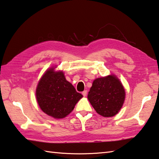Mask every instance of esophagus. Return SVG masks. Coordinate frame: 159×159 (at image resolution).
Wrapping results in <instances>:
<instances>
[{
  "mask_svg": "<svg viewBox=\"0 0 159 159\" xmlns=\"http://www.w3.org/2000/svg\"><path fill=\"white\" fill-rule=\"evenodd\" d=\"M82 93V95H83V96H87V91H84Z\"/></svg>",
  "mask_w": 159,
  "mask_h": 159,
  "instance_id": "obj_1",
  "label": "esophagus"
}]
</instances>
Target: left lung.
Returning a JSON list of instances; mask_svg holds the SVG:
<instances>
[{
  "instance_id": "left-lung-1",
  "label": "left lung",
  "mask_w": 159,
  "mask_h": 159,
  "mask_svg": "<svg viewBox=\"0 0 159 159\" xmlns=\"http://www.w3.org/2000/svg\"><path fill=\"white\" fill-rule=\"evenodd\" d=\"M88 99L97 113L110 117L116 115L123 105L125 90L115 75H109L94 80Z\"/></svg>"
}]
</instances>
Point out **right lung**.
I'll list each match as a JSON object with an SVG mask.
<instances>
[{
    "label": "right lung",
    "mask_w": 159,
    "mask_h": 159,
    "mask_svg": "<svg viewBox=\"0 0 159 159\" xmlns=\"http://www.w3.org/2000/svg\"><path fill=\"white\" fill-rule=\"evenodd\" d=\"M81 93L67 81L63 72L50 68L43 75L36 89V98L41 110L56 119L69 115L79 100Z\"/></svg>",
    "instance_id": "right-lung-1"
}]
</instances>
